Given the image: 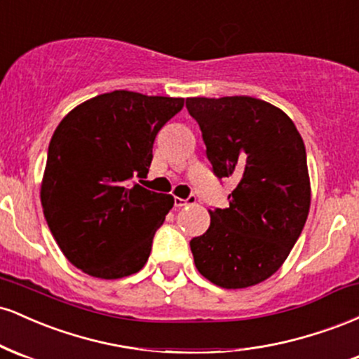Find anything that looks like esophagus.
<instances>
[{
	"label": "esophagus",
	"mask_w": 359,
	"mask_h": 359,
	"mask_svg": "<svg viewBox=\"0 0 359 359\" xmlns=\"http://www.w3.org/2000/svg\"><path fill=\"white\" fill-rule=\"evenodd\" d=\"M194 201H196V196H189L187 199H180V197H175V199H174V204H175V208H182V205L192 204Z\"/></svg>",
	"instance_id": "obj_1"
}]
</instances>
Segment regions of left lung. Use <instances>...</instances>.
I'll return each instance as SVG.
<instances>
[{"mask_svg":"<svg viewBox=\"0 0 359 359\" xmlns=\"http://www.w3.org/2000/svg\"><path fill=\"white\" fill-rule=\"evenodd\" d=\"M185 106L214 174L236 180L229 208L209 211V229L191 240L196 269L222 288L257 285L282 266L307 221L304 140L282 109L257 97H187Z\"/></svg>","mask_w":359,"mask_h":359,"instance_id":"8db88e82","label":"left lung"}]
</instances>
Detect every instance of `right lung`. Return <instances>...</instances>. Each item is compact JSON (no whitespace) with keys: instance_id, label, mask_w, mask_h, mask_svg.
Wrapping results in <instances>:
<instances>
[{"instance_id":"obj_1","label":"right lung","mask_w":359,"mask_h":359,"mask_svg":"<svg viewBox=\"0 0 359 359\" xmlns=\"http://www.w3.org/2000/svg\"><path fill=\"white\" fill-rule=\"evenodd\" d=\"M184 108V97L133 90L100 94L74 108L53 131L40 199L65 258L96 278L145 266L155 231L174 205L133 177L150 168L156 133Z\"/></svg>"}]
</instances>
